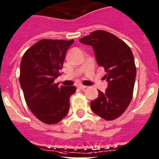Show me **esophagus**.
<instances>
[{
  "mask_svg": "<svg viewBox=\"0 0 159 159\" xmlns=\"http://www.w3.org/2000/svg\"><path fill=\"white\" fill-rule=\"evenodd\" d=\"M78 88L80 89V90H84V89H86L88 87L87 86H84V85H79V86L78 87Z\"/></svg>",
  "mask_w": 159,
  "mask_h": 159,
  "instance_id": "34e87169",
  "label": "esophagus"
}]
</instances>
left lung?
Masks as SVG:
<instances>
[{
	"label": "left lung",
	"mask_w": 159,
	"mask_h": 159,
	"mask_svg": "<svg viewBox=\"0 0 159 159\" xmlns=\"http://www.w3.org/2000/svg\"><path fill=\"white\" fill-rule=\"evenodd\" d=\"M79 41L92 46L97 64L106 72L108 88L105 92L98 90L90 108L103 119H116L125 112L133 96L137 74L133 53L123 41L106 31H93Z\"/></svg>",
	"instance_id": "left-lung-1"
}]
</instances>
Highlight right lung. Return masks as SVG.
Returning <instances> with one entry per match:
<instances>
[{
  "mask_svg": "<svg viewBox=\"0 0 159 159\" xmlns=\"http://www.w3.org/2000/svg\"><path fill=\"white\" fill-rule=\"evenodd\" d=\"M74 40L43 39L24 53L20 63V83L31 112L48 125L58 123L68 114L75 86L58 87L66 53Z\"/></svg>",
  "mask_w": 159,
  "mask_h": 159,
  "instance_id": "right-lung-1",
  "label": "right lung"
}]
</instances>
